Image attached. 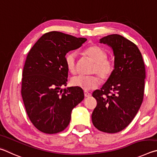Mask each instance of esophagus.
<instances>
[{"mask_svg":"<svg viewBox=\"0 0 157 157\" xmlns=\"http://www.w3.org/2000/svg\"><path fill=\"white\" fill-rule=\"evenodd\" d=\"M84 95H85V97H90V96H91V94H90V92H87V91H84Z\"/></svg>","mask_w":157,"mask_h":157,"instance_id":"obj_1","label":"esophagus"}]
</instances>
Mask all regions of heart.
<instances>
[{
	"label": "heart",
	"mask_w": 157,
	"mask_h": 157,
	"mask_svg": "<svg viewBox=\"0 0 157 157\" xmlns=\"http://www.w3.org/2000/svg\"><path fill=\"white\" fill-rule=\"evenodd\" d=\"M85 54L88 56L94 65L92 68L93 75H79L73 77L71 83L75 87H80L84 90H94L99 86L101 78L107 80L113 74L115 65L113 60L107 57V52L98 45H92L85 49ZM65 64L67 70L71 74H76L78 70L77 67V54L75 52H70L65 56ZM98 75L100 76H98Z\"/></svg>",
	"instance_id": "1"
}]
</instances>
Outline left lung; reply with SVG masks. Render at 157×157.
Segmentation results:
<instances>
[{
    "instance_id": "left-lung-1",
    "label": "left lung",
    "mask_w": 157,
    "mask_h": 157,
    "mask_svg": "<svg viewBox=\"0 0 157 157\" xmlns=\"http://www.w3.org/2000/svg\"><path fill=\"white\" fill-rule=\"evenodd\" d=\"M113 49L115 68L101 90L92 93L97 105L92 114L98 130L117 133L130 124L144 100L145 69L141 52L130 40L119 34L100 39Z\"/></svg>"
}]
</instances>
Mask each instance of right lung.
<instances>
[{
    "instance_id": "1",
    "label": "right lung",
    "mask_w": 157,
    "mask_h": 157,
    "mask_svg": "<svg viewBox=\"0 0 157 157\" xmlns=\"http://www.w3.org/2000/svg\"><path fill=\"white\" fill-rule=\"evenodd\" d=\"M87 39L59 32H49L37 40L27 54L21 95L29 120L38 130L56 134L67 127L71 112L84 98L80 87L66 86L68 70L65 55Z\"/></svg>"
}]
</instances>
